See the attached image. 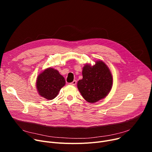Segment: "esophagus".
Wrapping results in <instances>:
<instances>
[{
	"label": "esophagus",
	"mask_w": 152,
	"mask_h": 152,
	"mask_svg": "<svg viewBox=\"0 0 152 152\" xmlns=\"http://www.w3.org/2000/svg\"><path fill=\"white\" fill-rule=\"evenodd\" d=\"M76 80H74L73 82H72V83H69V84L70 85H71V86H75L76 84Z\"/></svg>",
	"instance_id": "34e87169"
}]
</instances>
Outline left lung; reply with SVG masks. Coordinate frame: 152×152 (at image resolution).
I'll return each instance as SVG.
<instances>
[{"label":"left lung","mask_w":152,"mask_h":152,"mask_svg":"<svg viewBox=\"0 0 152 152\" xmlns=\"http://www.w3.org/2000/svg\"><path fill=\"white\" fill-rule=\"evenodd\" d=\"M83 79L77 82V88L83 98L95 103L105 98L113 84L111 72L104 62L99 60L94 66L89 64L83 69Z\"/></svg>","instance_id":"1"}]
</instances>
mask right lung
Returning a JSON list of instances; mask_svg holds the SVG:
<instances>
[{"mask_svg": "<svg viewBox=\"0 0 152 152\" xmlns=\"http://www.w3.org/2000/svg\"><path fill=\"white\" fill-rule=\"evenodd\" d=\"M65 85V80L57 69L49 68L40 74L36 81L39 94L42 97L52 100L57 96L61 87Z\"/></svg>", "mask_w": 152, "mask_h": 152, "instance_id": "obj_1", "label": "right lung"}]
</instances>
